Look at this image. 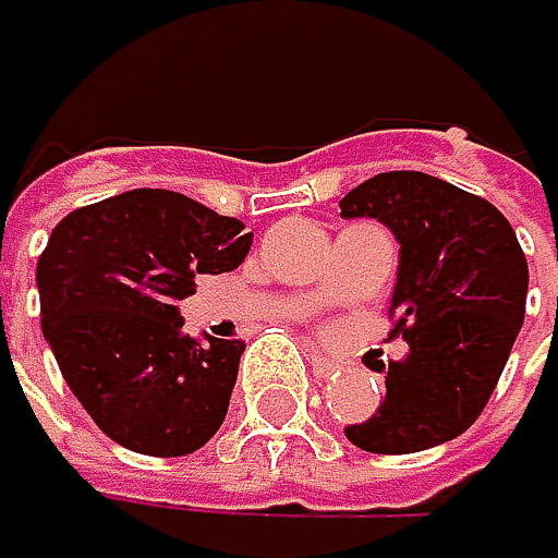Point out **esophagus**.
<instances>
[{
  "label": "esophagus",
  "mask_w": 558,
  "mask_h": 558,
  "mask_svg": "<svg viewBox=\"0 0 558 558\" xmlns=\"http://www.w3.org/2000/svg\"><path fill=\"white\" fill-rule=\"evenodd\" d=\"M308 365H312V372L318 375V378H328V375H335V362L331 359H325L322 352H312V359H308Z\"/></svg>",
  "instance_id": "1"
}]
</instances>
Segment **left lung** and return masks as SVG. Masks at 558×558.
Listing matches in <instances>:
<instances>
[{
  "label": "left lung",
  "instance_id": "1",
  "mask_svg": "<svg viewBox=\"0 0 558 558\" xmlns=\"http://www.w3.org/2000/svg\"><path fill=\"white\" fill-rule=\"evenodd\" d=\"M344 220L385 223L398 253L391 312L411 344L388 365L385 401L344 437L368 453H414L460 437L490 401L523 328L530 269L510 220L483 196L417 170L365 180Z\"/></svg>",
  "mask_w": 558,
  "mask_h": 558
}]
</instances>
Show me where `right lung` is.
<instances>
[{
	"label": "right lung",
	"mask_w": 558,
	"mask_h": 558,
	"mask_svg": "<svg viewBox=\"0 0 558 558\" xmlns=\"http://www.w3.org/2000/svg\"><path fill=\"white\" fill-rule=\"evenodd\" d=\"M250 246L240 220L173 190H128L51 230L35 269L41 331L114 444L183 457L220 430L246 344L186 335L180 299L196 276L236 269Z\"/></svg>",
	"instance_id": "1"
}]
</instances>
